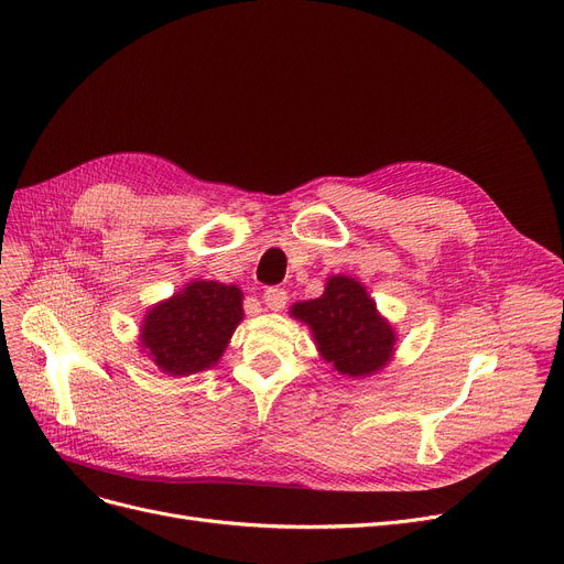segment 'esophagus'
Segmentation results:
<instances>
[{
	"instance_id": "1",
	"label": "esophagus",
	"mask_w": 564,
	"mask_h": 564,
	"mask_svg": "<svg viewBox=\"0 0 564 564\" xmlns=\"http://www.w3.org/2000/svg\"><path fill=\"white\" fill-rule=\"evenodd\" d=\"M286 299H289V296H286V291H284V289H278V286L265 289V293H263V303H265V307H268V310H273V312L284 310Z\"/></svg>"
}]
</instances>
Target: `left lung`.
Instances as JSON below:
<instances>
[{"mask_svg": "<svg viewBox=\"0 0 564 564\" xmlns=\"http://www.w3.org/2000/svg\"><path fill=\"white\" fill-rule=\"evenodd\" d=\"M289 316L310 328L318 356L339 377H373L394 358L392 324L381 316L367 286L351 275H330L318 299L293 303Z\"/></svg>", "mask_w": 564, "mask_h": 564, "instance_id": "8db88e82", "label": "left lung"}]
</instances>
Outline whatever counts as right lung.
<instances>
[{"mask_svg": "<svg viewBox=\"0 0 564 564\" xmlns=\"http://www.w3.org/2000/svg\"><path fill=\"white\" fill-rule=\"evenodd\" d=\"M240 321L243 291L236 284L193 280L147 310L140 351L167 377H191L220 362Z\"/></svg>", "mask_w": 564, "mask_h": 564, "instance_id": "obj_1", "label": "right lung"}]
</instances>
